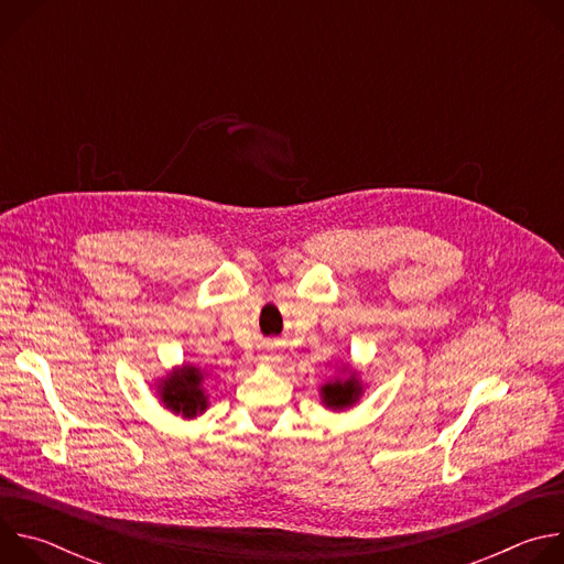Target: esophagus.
Masks as SVG:
<instances>
[{"mask_svg":"<svg viewBox=\"0 0 564 564\" xmlns=\"http://www.w3.org/2000/svg\"><path fill=\"white\" fill-rule=\"evenodd\" d=\"M261 359H263V361H268V364H274V361H279V355H276V352H272V350H268V352H263V355H261Z\"/></svg>","mask_w":564,"mask_h":564,"instance_id":"obj_1","label":"esophagus"}]
</instances>
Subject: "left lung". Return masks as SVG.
I'll use <instances>...</instances> for the list:
<instances>
[{
  "instance_id": "obj_1",
  "label": "left lung",
  "mask_w": 564,
  "mask_h": 564,
  "mask_svg": "<svg viewBox=\"0 0 564 564\" xmlns=\"http://www.w3.org/2000/svg\"><path fill=\"white\" fill-rule=\"evenodd\" d=\"M318 390H321V404H324L328 411L341 413V411L359 404L366 386L355 368L344 366V368H339V372L335 377L321 383Z\"/></svg>"
}]
</instances>
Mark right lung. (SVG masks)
Here are the masks:
<instances>
[{
  "label": "right lung",
  "instance_id": "1",
  "mask_svg": "<svg viewBox=\"0 0 564 564\" xmlns=\"http://www.w3.org/2000/svg\"><path fill=\"white\" fill-rule=\"evenodd\" d=\"M209 377L207 370L183 364L172 368L163 379H158L155 392L160 397V404L174 415L185 420H194L203 415L209 406V394L205 390V379Z\"/></svg>",
  "mask_w": 564,
  "mask_h": 564
}]
</instances>
